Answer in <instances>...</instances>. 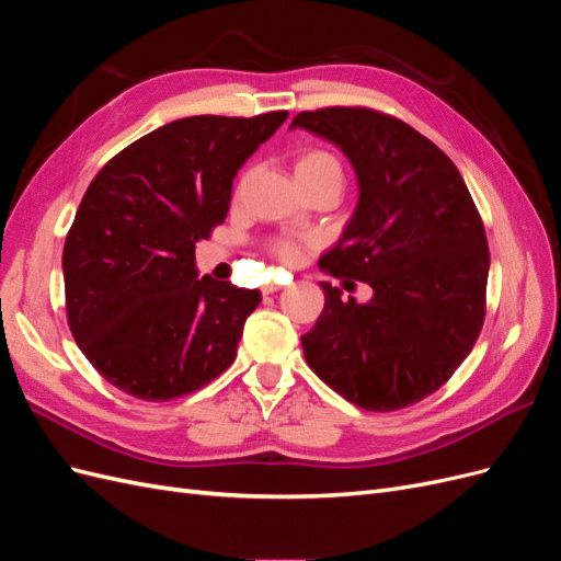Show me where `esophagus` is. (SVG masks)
I'll use <instances>...</instances> for the list:
<instances>
[{"instance_id":"esophagus-1","label":"esophagus","mask_w":561,"mask_h":561,"mask_svg":"<svg viewBox=\"0 0 561 561\" xmlns=\"http://www.w3.org/2000/svg\"><path fill=\"white\" fill-rule=\"evenodd\" d=\"M278 290H283V285H278V283H268V285L262 287L264 295H274V293H278Z\"/></svg>"}]
</instances>
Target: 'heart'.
<instances>
[{"mask_svg": "<svg viewBox=\"0 0 561 561\" xmlns=\"http://www.w3.org/2000/svg\"><path fill=\"white\" fill-rule=\"evenodd\" d=\"M295 180L297 184H316V182H339L342 184V163L328 149H304L295 159ZM271 252L280 262H297L301 254V245L295 241H276Z\"/></svg>", "mask_w": 561, "mask_h": 561, "instance_id": "1", "label": "heart"}]
</instances>
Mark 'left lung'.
<instances>
[{
  "instance_id": "left-lung-1",
  "label": "left lung",
  "mask_w": 561,
  "mask_h": 561,
  "mask_svg": "<svg viewBox=\"0 0 561 561\" xmlns=\"http://www.w3.org/2000/svg\"><path fill=\"white\" fill-rule=\"evenodd\" d=\"M293 128L334 142L360 186L318 266L344 287H371L360 304L320 283L325 309L301 336L304 358L363 410H402L445 386L478 342L489 278L482 217L445 151L396 116L325 107L299 112Z\"/></svg>"
}]
</instances>
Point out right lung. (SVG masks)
<instances>
[{"label": "right lung", "mask_w": 561, "mask_h": 561, "mask_svg": "<svg viewBox=\"0 0 561 561\" xmlns=\"http://www.w3.org/2000/svg\"><path fill=\"white\" fill-rule=\"evenodd\" d=\"M285 118H178L118 151L89 184L62 250L67 325L124 393L182 398L233 363L262 295L196 278L194 248L225 222L236 173Z\"/></svg>", "instance_id": "obj_1"}]
</instances>
